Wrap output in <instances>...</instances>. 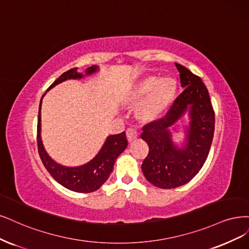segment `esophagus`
I'll return each instance as SVG.
<instances>
[{"label":"esophagus","instance_id":"esophagus-1","mask_svg":"<svg viewBox=\"0 0 249 249\" xmlns=\"http://www.w3.org/2000/svg\"><path fill=\"white\" fill-rule=\"evenodd\" d=\"M126 138L128 142H133L138 138V132L134 127H128L126 130Z\"/></svg>","mask_w":249,"mask_h":249}]
</instances>
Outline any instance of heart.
I'll use <instances>...</instances> for the list:
<instances>
[{
    "instance_id": "b5f03b06",
    "label": "heart",
    "mask_w": 249,
    "mask_h": 249,
    "mask_svg": "<svg viewBox=\"0 0 249 249\" xmlns=\"http://www.w3.org/2000/svg\"><path fill=\"white\" fill-rule=\"evenodd\" d=\"M175 92L176 83L173 79L148 76L126 90L124 102L137 105L143 100L137 113L142 121L152 122L164 114L172 103Z\"/></svg>"
}]
</instances>
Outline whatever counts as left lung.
Here are the masks:
<instances>
[{"label":"left lung","instance_id":"left-lung-1","mask_svg":"<svg viewBox=\"0 0 249 249\" xmlns=\"http://www.w3.org/2000/svg\"><path fill=\"white\" fill-rule=\"evenodd\" d=\"M184 90L174 101L166 116L143 126L141 138L149 152L142 172L160 188H175L187 183L199 173L206 160L214 134V111L207 88L199 76L175 63ZM185 113L190 117L186 142L179 148L173 141L172 128Z\"/></svg>","mask_w":249,"mask_h":249}]
</instances>
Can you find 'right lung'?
<instances>
[{
	"instance_id": "obj_1",
	"label": "right lung",
	"mask_w": 249,
	"mask_h": 249,
	"mask_svg": "<svg viewBox=\"0 0 249 249\" xmlns=\"http://www.w3.org/2000/svg\"><path fill=\"white\" fill-rule=\"evenodd\" d=\"M99 70L98 66H91L85 70V74L77 72V68L62 74L58 78L50 85V89L54 88L56 84L66 81L68 79H81L84 76L91 75ZM44 95L42 96L43 97ZM39 105L38 125H37V142L38 151L43 165L46 168L49 174L53 177L55 181L62 184L68 190L76 193H92L104 184L109 175L113 170L116 159L127 146V140L125 133L123 132L117 135L108 136L97 156L87 164L78 167H66L57 164L51 159L46 152L41 138V104Z\"/></svg>"
}]
</instances>
